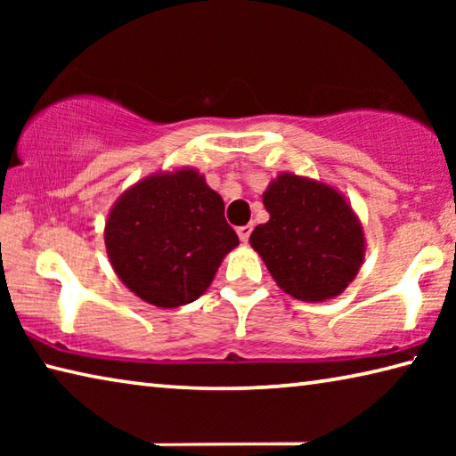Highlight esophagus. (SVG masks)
Here are the masks:
<instances>
[{"mask_svg": "<svg viewBox=\"0 0 456 456\" xmlns=\"http://www.w3.org/2000/svg\"><path fill=\"white\" fill-rule=\"evenodd\" d=\"M251 231H253V227H251V225H243V227H239V229H237V235H239V239H241L243 243H247V241H249Z\"/></svg>", "mask_w": 456, "mask_h": 456, "instance_id": "34e87169", "label": "esophagus"}]
</instances>
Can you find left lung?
<instances>
[{
	"label": "left lung",
	"instance_id": "obj_1",
	"mask_svg": "<svg viewBox=\"0 0 456 456\" xmlns=\"http://www.w3.org/2000/svg\"><path fill=\"white\" fill-rule=\"evenodd\" d=\"M269 221L249 243L280 288L302 302H326L358 275L364 229L352 205L330 184L281 173L264 192Z\"/></svg>",
	"mask_w": 456,
	"mask_h": 456
}]
</instances>
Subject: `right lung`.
I'll return each mask as SVG.
<instances>
[{
  "mask_svg": "<svg viewBox=\"0 0 456 456\" xmlns=\"http://www.w3.org/2000/svg\"><path fill=\"white\" fill-rule=\"evenodd\" d=\"M104 243L134 296L179 307L203 296L239 237L219 192L197 168L183 167L152 173L122 192L108 213Z\"/></svg>",
  "mask_w": 456,
  "mask_h": 456,
  "instance_id": "add662e5",
  "label": "right lung"
}]
</instances>
